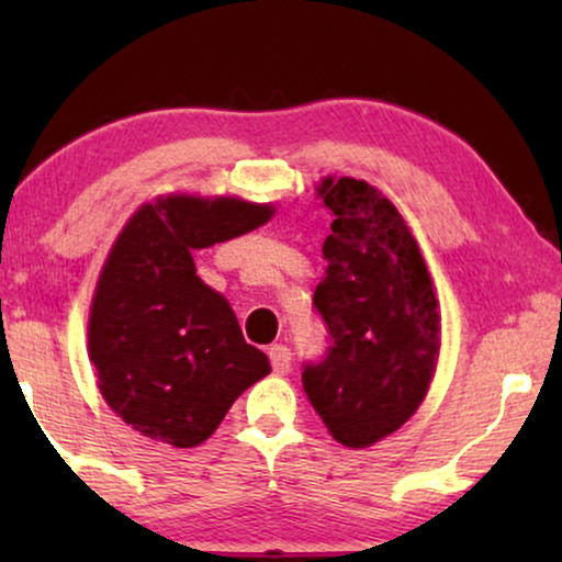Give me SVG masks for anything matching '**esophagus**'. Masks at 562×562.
I'll use <instances>...</instances> for the list:
<instances>
[{
	"label": "esophagus",
	"instance_id": "obj_1",
	"mask_svg": "<svg viewBox=\"0 0 562 562\" xmlns=\"http://www.w3.org/2000/svg\"><path fill=\"white\" fill-rule=\"evenodd\" d=\"M268 358H271L276 375H286L291 371V350L286 345H271L268 348Z\"/></svg>",
	"mask_w": 562,
	"mask_h": 562
}]
</instances>
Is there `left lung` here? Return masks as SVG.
Listing matches in <instances>:
<instances>
[{
  "mask_svg": "<svg viewBox=\"0 0 562 562\" xmlns=\"http://www.w3.org/2000/svg\"><path fill=\"white\" fill-rule=\"evenodd\" d=\"M314 194L335 217L314 291L333 345L302 381L329 435L363 450L425 402L440 360V304L417 237L391 199L352 176H325Z\"/></svg>",
  "mask_w": 562,
  "mask_h": 562,
  "instance_id": "obj_1",
  "label": "left lung"
}]
</instances>
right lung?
<instances>
[{
    "mask_svg": "<svg viewBox=\"0 0 562 562\" xmlns=\"http://www.w3.org/2000/svg\"><path fill=\"white\" fill-rule=\"evenodd\" d=\"M276 204L187 191L145 202L106 252L89 306V360L117 417L156 442L196 448L235 398L271 373L191 250L266 225Z\"/></svg>",
    "mask_w": 562,
    "mask_h": 562,
    "instance_id": "right-lung-1",
    "label": "right lung"
}]
</instances>
